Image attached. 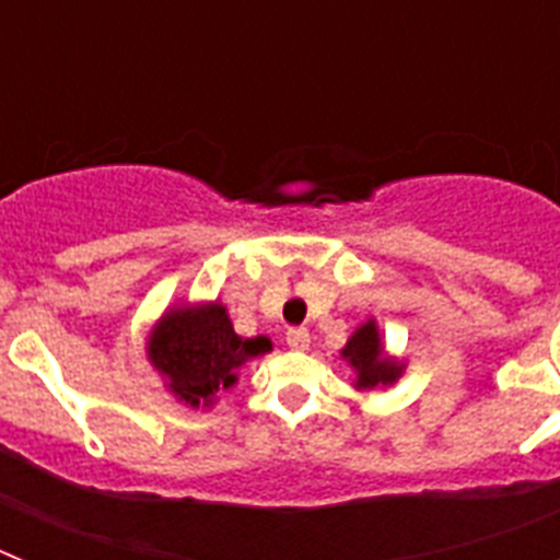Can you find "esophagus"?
I'll list each match as a JSON object with an SVG mask.
<instances>
[{
  "mask_svg": "<svg viewBox=\"0 0 560 560\" xmlns=\"http://www.w3.org/2000/svg\"><path fill=\"white\" fill-rule=\"evenodd\" d=\"M285 341H289L291 350H308L311 334L305 328H291L289 334H285Z\"/></svg>",
  "mask_w": 560,
  "mask_h": 560,
  "instance_id": "obj_1",
  "label": "esophagus"
}]
</instances>
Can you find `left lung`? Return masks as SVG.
<instances>
[{
    "instance_id": "1",
    "label": "left lung",
    "mask_w": 560,
    "mask_h": 560,
    "mask_svg": "<svg viewBox=\"0 0 560 560\" xmlns=\"http://www.w3.org/2000/svg\"><path fill=\"white\" fill-rule=\"evenodd\" d=\"M341 359L350 361V368L359 373L355 378V387L359 389H373V387H387L400 375V364H395L393 359H384V348H381V336L375 323L361 325L353 336L348 339L345 350H341Z\"/></svg>"
}]
</instances>
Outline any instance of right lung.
I'll return each mask as SVG.
<instances>
[{
    "label": "right lung",
    "instance_id": "add662e5",
    "mask_svg": "<svg viewBox=\"0 0 560 560\" xmlns=\"http://www.w3.org/2000/svg\"><path fill=\"white\" fill-rule=\"evenodd\" d=\"M269 350L271 341L266 336L241 339L219 303L171 311L148 341L153 368L165 375L171 393L190 407H210L215 393L235 384V370L244 361Z\"/></svg>",
    "mask_w": 560,
    "mask_h": 560
}]
</instances>
